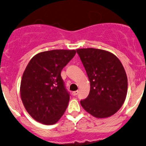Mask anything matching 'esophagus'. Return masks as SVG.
<instances>
[{
	"instance_id": "obj_1",
	"label": "esophagus",
	"mask_w": 146,
	"mask_h": 146,
	"mask_svg": "<svg viewBox=\"0 0 146 146\" xmlns=\"http://www.w3.org/2000/svg\"><path fill=\"white\" fill-rule=\"evenodd\" d=\"M78 91H73L72 93V94L73 96H76L78 94Z\"/></svg>"
}]
</instances>
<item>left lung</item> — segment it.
Returning a JSON list of instances; mask_svg holds the SVG:
<instances>
[{
	"instance_id": "left-lung-1",
	"label": "left lung",
	"mask_w": 146,
	"mask_h": 146,
	"mask_svg": "<svg viewBox=\"0 0 146 146\" xmlns=\"http://www.w3.org/2000/svg\"><path fill=\"white\" fill-rule=\"evenodd\" d=\"M88 75L90 92L80 103L96 118L116 113L125 101L128 89L127 74L117 57L101 49L76 50Z\"/></svg>"
}]
</instances>
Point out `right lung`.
<instances>
[{
  "instance_id": "add662e5",
  "label": "right lung",
  "mask_w": 146,
  "mask_h": 146,
  "mask_svg": "<svg viewBox=\"0 0 146 146\" xmlns=\"http://www.w3.org/2000/svg\"><path fill=\"white\" fill-rule=\"evenodd\" d=\"M75 54V50L44 51L28 63L21 80L20 96L26 110L36 121L54 124L65 112L70 95L60 74Z\"/></svg>"
}]
</instances>
